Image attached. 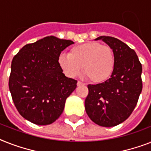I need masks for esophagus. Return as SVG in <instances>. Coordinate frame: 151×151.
Masks as SVG:
<instances>
[{"instance_id": "34e87169", "label": "esophagus", "mask_w": 151, "mask_h": 151, "mask_svg": "<svg viewBox=\"0 0 151 151\" xmlns=\"http://www.w3.org/2000/svg\"><path fill=\"white\" fill-rule=\"evenodd\" d=\"M77 85H78V86H81V85H84V84L81 81H78V83H77Z\"/></svg>"}]
</instances>
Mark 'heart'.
Returning <instances> with one entry per match:
<instances>
[{
    "label": "heart",
    "instance_id": "b5f03b06",
    "mask_svg": "<svg viewBox=\"0 0 151 151\" xmlns=\"http://www.w3.org/2000/svg\"><path fill=\"white\" fill-rule=\"evenodd\" d=\"M57 62L67 77L75 78L84 72L94 83L100 84L111 78L116 67V56L108 46L89 42L73 46L69 55L60 54Z\"/></svg>",
    "mask_w": 151,
    "mask_h": 151
}]
</instances>
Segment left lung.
Masks as SVG:
<instances>
[{"mask_svg": "<svg viewBox=\"0 0 151 151\" xmlns=\"http://www.w3.org/2000/svg\"><path fill=\"white\" fill-rule=\"evenodd\" d=\"M113 50L116 67L109 79L88 84L84 105L89 118L99 126L111 127L129 118L142 91V65L137 53L123 42L110 36H99Z\"/></svg>", "mask_w": 151, "mask_h": 151, "instance_id": "8db88e82", "label": "left lung"}]
</instances>
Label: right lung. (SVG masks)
I'll use <instances>...</instances> for the list:
<instances>
[{"instance_id":"right-lung-1","label":"right lung","mask_w":151,"mask_h":151,"mask_svg":"<svg viewBox=\"0 0 151 151\" xmlns=\"http://www.w3.org/2000/svg\"><path fill=\"white\" fill-rule=\"evenodd\" d=\"M73 43L51 35L27 44L14 56L9 90L18 112L29 122L51 124L63 111L78 81L64 75L57 59Z\"/></svg>"}]
</instances>
